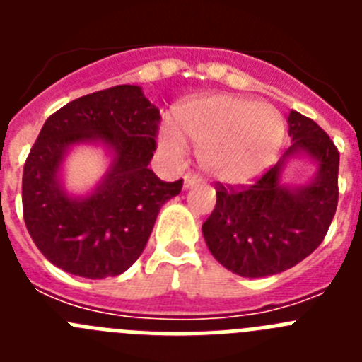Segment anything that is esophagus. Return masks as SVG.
<instances>
[{
    "label": "esophagus",
    "instance_id": "esophagus-1",
    "mask_svg": "<svg viewBox=\"0 0 362 362\" xmlns=\"http://www.w3.org/2000/svg\"><path fill=\"white\" fill-rule=\"evenodd\" d=\"M199 183V177L194 174H187L185 175V188H192L196 187V185Z\"/></svg>",
    "mask_w": 362,
    "mask_h": 362
}]
</instances>
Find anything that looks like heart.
I'll use <instances>...</instances> for the list:
<instances>
[{"label":"heart","mask_w":362,"mask_h":362,"mask_svg":"<svg viewBox=\"0 0 362 362\" xmlns=\"http://www.w3.org/2000/svg\"><path fill=\"white\" fill-rule=\"evenodd\" d=\"M284 130L283 116L274 107L238 95H206L175 110L174 129L163 127L159 132V148L179 159L185 146H194L210 177L243 185L272 165Z\"/></svg>","instance_id":"obj_1"}]
</instances>
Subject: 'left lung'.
I'll use <instances>...</instances> for the list:
<instances>
[{"mask_svg":"<svg viewBox=\"0 0 362 362\" xmlns=\"http://www.w3.org/2000/svg\"><path fill=\"white\" fill-rule=\"evenodd\" d=\"M292 146L250 187L217 183L216 209L203 223L209 250L241 277H267L296 267L322 243L339 199V152L315 121L292 110ZM303 151L318 163L305 187L280 183L284 161Z\"/></svg>","mask_w":362,"mask_h":362,"instance_id":"left-lung-1","label":"left lung"}]
</instances>
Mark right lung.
Listing matches in <instances>:
<instances>
[{
    "mask_svg": "<svg viewBox=\"0 0 362 362\" xmlns=\"http://www.w3.org/2000/svg\"><path fill=\"white\" fill-rule=\"evenodd\" d=\"M159 110L141 86L117 85L74 99L45 121L23 168V219L32 241L57 268L86 279L129 270L145 250L159 209L183 188L148 168ZM99 141L115 153L102 183L72 198L59 166L72 144Z\"/></svg>",
    "mask_w": 362,
    "mask_h": 362,
    "instance_id": "1",
    "label": "right lung"
}]
</instances>
